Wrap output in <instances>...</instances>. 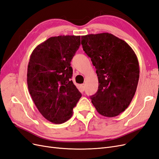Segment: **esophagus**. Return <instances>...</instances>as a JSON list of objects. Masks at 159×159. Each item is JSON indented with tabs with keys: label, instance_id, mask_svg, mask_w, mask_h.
<instances>
[{
	"label": "esophagus",
	"instance_id": "34e87169",
	"mask_svg": "<svg viewBox=\"0 0 159 159\" xmlns=\"http://www.w3.org/2000/svg\"><path fill=\"white\" fill-rule=\"evenodd\" d=\"M80 86H81V89H82L83 91H84L85 90V85L84 84H81Z\"/></svg>",
	"mask_w": 159,
	"mask_h": 159
}]
</instances>
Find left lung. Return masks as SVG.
Instances as JSON below:
<instances>
[{
  "instance_id": "1",
  "label": "left lung",
  "mask_w": 159,
  "mask_h": 159,
  "mask_svg": "<svg viewBox=\"0 0 159 159\" xmlns=\"http://www.w3.org/2000/svg\"><path fill=\"white\" fill-rule=\"evenodd\" d=\"M81 45L98 76V90L90 97L91 102L103 116H117L128 107L137 88L135 53L125 41L106 32L82 36Z\"/></svg>"
}]
</instances>
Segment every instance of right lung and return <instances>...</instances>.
<instances>
[{
    "label": "right lung",
    "mask_w": 159,
    "mask_h": 159,
    "mask_svg": "<svg viewBox=\"0 0 159 159\" xmlns=\"http://www.w3.org/2000/svg\"><path fill=\"white\" fill-rule=\"evenodd\" d=\"M80 41V36L50 37L38 45L30 57L28 91L42 116L53 123L69 120L81 97L71 80L70 64Z\"/></svg>",
    "instance_id": "right-lung-1"
}]
</instances>
